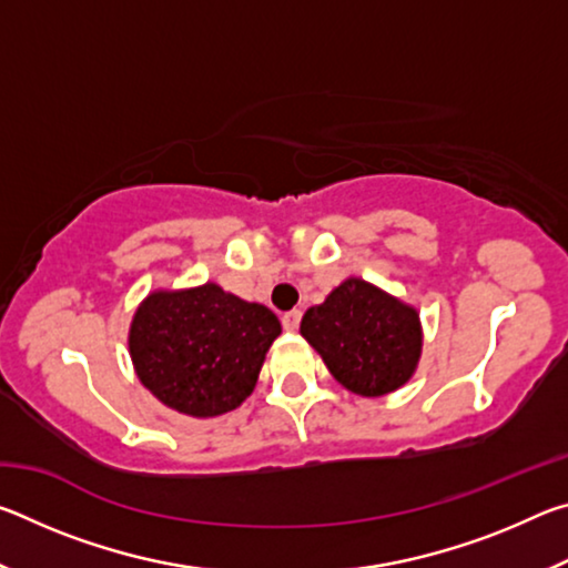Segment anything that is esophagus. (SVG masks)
Here are the masks:
<instances>
[{"instance_id":"1","label":"esophagus","mask_w":568,"mask_h":568,"mask_svg":"<svg viewBox=\"0 0 568 568\" xmlns=\"http://www.w3.org/2000/svg\"><path fill=\"white\" fill-rule=\"evenodd\" d=\"M301 318H303L301 311H287V313H283V328H285V331H295L297 325H301Z\"/></svg>"}]
</instances>
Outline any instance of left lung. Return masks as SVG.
<instances>
[{
	"label": "left lung",
	"mask_w": 568,
	"mask_h": 568,
	"mask_svg": "<svg viewBox=\"0 0 568 568\" xmlns=\"http://www.w3.org/2000/svg\"><path fill=\"white\" fill-rule=\"evenodd\" d=\"M301 333L335 381L368 398L400 388L420 355L418 313L358 277L311 307Z\"/></svg>",
	"instance_id": "obj_1"
}]
</instances>
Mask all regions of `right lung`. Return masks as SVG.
<instances>
[{
	"instance_id": "right-lung-1",
	"label": "right lung",
	"mask_w": 568,
	"mask_h": 568,
	"mask_svg": "<svg viewBox=\"0 0 568 568\" xmlns=\"http://www.w3.org/2000/svg\"><path fill=\"white\" fill-rule=\"evenodd\" d=\"M281 335L271 307L245 303L215 283L152 293L134 313L130 355L152 396L195 418L237 408Z\"/></svg>"
}]
</instances>
